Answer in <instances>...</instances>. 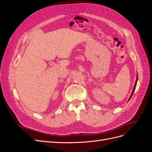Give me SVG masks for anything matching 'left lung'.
Here are the masks:
<instances>
[{
  "instance_id": "8db88e82",
  "label": "left lung",
  "mask_w": 152,
  "mask_h": 152,
  "mask_svg": "<svg viewBox=\"0 0 152 152\" xmlns=\"http://www.w3.org/2000/svg\"><path fill=\"white\" fill-rule=\"evenodd\" d=\"M137 79H136V82H135V84H134V88H133V90H132V94H131V96H130V98H129V99L131 98V97H132V96L133 93H134V90H135V89H136V84H137Z\"/></svg>"
}]
</instances>
